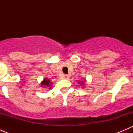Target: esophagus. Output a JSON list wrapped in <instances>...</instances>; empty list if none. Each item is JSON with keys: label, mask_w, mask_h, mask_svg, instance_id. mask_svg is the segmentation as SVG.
<instances>
[{"label": "esophagus", "mask_w": 133, "mask_h": 133, "mask_svg": "<svg viewBox=\"0 0 133 133\" xmlns=\"http://www.w3.org/2000/svg\"><path fill=\"white\" fill-rule=\"evenodd\" d=\"M68 75H64V76H63V78H68Z\"/></svg>", "instance_id": "34e87169"}]
</instances>
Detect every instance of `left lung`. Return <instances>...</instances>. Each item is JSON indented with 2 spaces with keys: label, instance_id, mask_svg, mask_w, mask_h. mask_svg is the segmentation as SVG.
<instances>
[{
  "label": "left lung",
  "instance_id": "8db88e82",
  "mask_svg": "<svg viewBox=\"0 0 133 133\" xmlns=\"http://www.w3.org/2000/svg\"><path fill=\"white\" fill-rule=\"evenodd\" d=\"M79 83H80V84H81V85H83V84H84V83L82 82H79Z\"/></svg>",
  "mask_w": 133,
  "mask_h": 133
}]
</instances>
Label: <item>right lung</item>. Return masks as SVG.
<instances>
[{"mask_svg":"<svg viewBox=\"0 0 133 133\" xmlns=\"http://www.w3.org/2000/svg\"><path fill=\"white\" fill-rule=\"evenodd\" d=\"M42 86H43V85H44V87H48V88H49V89L50 88H51V82H50V80H49V79L48 78H45L44 80H43V82H42V84H41Z\"/></svg>","mask_w":133,"mask_h":133,"instance_id":"1","label":"right lung"}]
</instances>
